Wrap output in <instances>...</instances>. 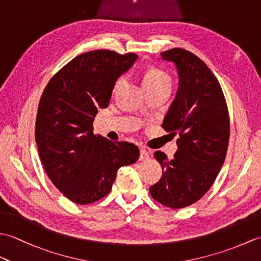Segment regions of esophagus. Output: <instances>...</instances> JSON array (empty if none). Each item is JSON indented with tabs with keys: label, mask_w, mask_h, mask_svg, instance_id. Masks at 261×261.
<instances>
[{
	"label": "esophagus",
	"mask_w": 261,
	"mask_h": 261,
	"mask_svg": "<svg viewBox=\"0 0 261 261\" xmlns=\"http://www.w3.org/2000/svg\"><path fill=\"white\" fill-rule=\"evenodd\" d=\"M149 157H150V153H149V151H147L146 149H141L139 159L142 160V162H143V160H148Z\"/></svg>",
	"instance_id": "obj_1"
}]
</instances>
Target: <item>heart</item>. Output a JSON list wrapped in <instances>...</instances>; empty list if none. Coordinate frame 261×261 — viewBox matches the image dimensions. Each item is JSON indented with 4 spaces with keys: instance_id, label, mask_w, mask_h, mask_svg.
I'll return each mask as SVG.
<instances>
[{
    "instance_id": "heart-1",
    "label": "heart",
    "mask_w": 261,
    "mask_h": 261,
    "mask_svg": "<svg viewBox=\"0 0 261 261\" xmlns=\"http://www.w3.org/2000/svg\"><path fill=\"white\" fill-rule=\"evenodd\" d=\"M124 83H125V77L124 76L120 77V79L115 82L113 92L114 93L118 92L120 88L123 86ZM167 84L171 85L170 76L162 69H158V68L148 69L146 71L145 76H143V85H145L146 90H148V88L162 86V85H167Z\"/></svg>"
}]
</instances>
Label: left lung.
Listing matches in <instances>:
<instances>
[{"instance_id": "obj_1", "label": "left lung", "mask_w": 261, "mask_h": 261, "mask_svg": "<svg viewBox=\"0 0 261 261\" xmlns=\"http://www.w3.org/2000/svg\"><path fill=\"white\" fill-rule=\"evenodd\" d=\"M160 55L178 71V90L162 125L178 135V150L173 159L159 150L153 153L163 176L149 192L165 206L182 208L204 196L222 167L230 119L220 83L203 60L181 48Z\"/></svg>"}]
</instances>
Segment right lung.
I'll use <instances>...</instances> for the list:
<instances>
[{
  "label": "right lung",
  "instance_id": "1",
  "mask_svg": "<svg viewBox=\"0 0 261 261\" xmlns=\"http://www.w3.org/2000/svg\"><path fill=\"white\" fill-rule=\"evenodd\" d=\"M138 55L93 50L65 65L49 81L39 102L36 142L53 184L76 204L107 196L116 171L135 164L139 149L93 134L98 109L108 108L116 80Z\"/></svg>",
  "mask_w": 261,
  "mask_h": 261
}]
</instances>
